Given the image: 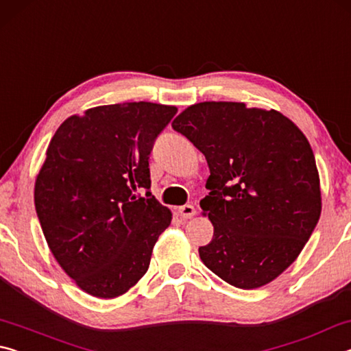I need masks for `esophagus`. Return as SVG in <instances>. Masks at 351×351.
I'll return each instance as SVG.
<instances>
[{
  "label": "esophagus",
  "instance_id": "1",
  "mask_svg": "<svg viewBox=\"0 0 351 351\" xmlns=\"http://www.w3.org/2000/svg\"><path fill=\"white\" fill-rule=\"evenodd\" d=\"M176 210H178V213H180V217H182V218H192V217H195V213H197V210H195V207L192 204L180 206Z\"/></svg>",
  "mask_w": 351,
  "mask_h": 351
}]
</instances>
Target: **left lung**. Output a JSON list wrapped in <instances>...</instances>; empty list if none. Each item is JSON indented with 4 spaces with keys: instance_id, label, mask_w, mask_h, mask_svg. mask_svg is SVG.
I'll return each mask as SVG.
<instances>
[{
    "instance_id": "1",
    "label": "left lung",
    "mask_w": 351,
    "mask_h": 351,
    "mask_svg": "<svg viewBox=\"0 0 351 351\" xmlns=\"http://www.w3.org/2000/svg\"><path fill=\"white\" fill-rule=\"evenodd\" d=\"M204 154L210 192L199 201L213 224L199 257L241 289L263 287L300 254L319 221L320 184L305 134L276 110L201 102L171 123Z\"/></svg>"
}]
</instances>
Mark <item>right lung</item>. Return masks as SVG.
<instances>
[{
	"label": "right lung",
	"mask_w": 351,
	"mask_h": 351,
	"mask_svg": "<svg viewBox=\"0 0 351 351\" xmlns=\"http://www.w3.org/2000/svg\"><path fill=\"white\" fill-rule=\"evenodd\" d=\"M176 111L152 102L96 106L68 117L49 142L35 210L58 265L88 294L112 299L134 287L169 228L171 212L150 192L148 159Z\"/></svg>",
	"instance_id": "right-lung-1"
}]
</instances>
